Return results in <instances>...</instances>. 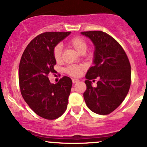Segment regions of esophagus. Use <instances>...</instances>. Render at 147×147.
<instances>
[{
    "mask_svg": "<svg viewBox=\"0 0 147 147\" xmlns=\"http://www.w3.org/2000/svg\"><path fill=\"white\" fill-rule=\"evenodd\" d=\"M78 82H79V80H77V79H72V83H74V84H75V83Z\"/></svg>",
    "mask_w": 147,
    "mask_h": 147,
    "instance_id": "34e87169",
    "label": "esophagus"
}]
</instances>
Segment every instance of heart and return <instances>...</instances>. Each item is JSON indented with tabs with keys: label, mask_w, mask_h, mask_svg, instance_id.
<instances>
[{
	"label": "heart",
	"mask_w": 147,
	"mask_h": 147,
	"mask_svg": "<svg viewBox=\"0 0 147 147\" xmlns=\"http://www.w3.org/2000/svg\"><path fill=\"white\" fill-rule=\"evenodd\" d=\"M68 43L75 50H77L78 53H81V54L85 53L86 50H87V42L81 37H74L69 41ZM62 51H63V46L61 44H57L55 46L54 49H53V56H54L55 60L57 62H60L62 60ZM65 70H66L67 73L71 76L79 77L82 75V71L84 70V67L82 65H72L67 67Z\"/></svg>",
	"instance_id": "heart-1"
}]
</instances>
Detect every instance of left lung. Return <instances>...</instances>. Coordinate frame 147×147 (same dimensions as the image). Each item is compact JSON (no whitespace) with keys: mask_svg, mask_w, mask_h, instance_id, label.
<instances>
[{"mask_svg":"<svg viewBox=\"0 0 147 147\" xmlns=\"http://www.w3.org/2000/svg\"><path fill=\"white\" fill-rule=\"evenodd\" d=\"M81 34L94 43V65L89 69L83 94L89 109L106 115L124 101L131 85V65L125 51L115 38L102 31H86ZM98 78L96 88L91 80Z\"/></svg>","mask_w":147,"mask_h":147,"instance_id":"left-lung-1","label":"left lung"}]
</instances>
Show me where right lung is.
<instances>
[{"mask_svg":"<svg viewBox=\"0 0 147 147\" xmlns=\"http://www.w3.org/2000/svg\"><path fill=\"white\" fill-rule=\"evenodd\" d=\"M70 32H46L38 35L25 49L19 65L20 92L30 109L41 117L55 119L67 107L72 80L64 76L51 84L49 73H54L56 60L53 49Z\"/></svg>","mask_w":147,"mask_h":147,"instance_id":"add662e5","label":"right lung"}]
</instances>
